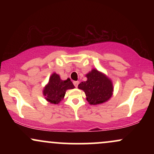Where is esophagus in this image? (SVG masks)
<instances>
[{"label":"esophagus","mask_w":154,"mask_h":154,"mask_svg":"<svg viewBox=\"0 0 154 154\" xmlns=\"http://www.w3.org/2000/svg\"><path fill=\"white\" fill-rule=\"evenodd\" d=\"M73 83H74V85H75L76 88H77V86H78L79 85V81H75Z\"/></svg>","instance_id":"34e87169"}]
</instances>
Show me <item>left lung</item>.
Listing matches in <instances>:
<instances>
[{"label": "left lung", "instance_id": "1", "mask_svg": "<svg viewBox=\"0 0 154 154\" xmlns=\"http://www.w3.org/2000/svg\"><path fill=\"white\" fill-rule=\"evenodd\" d=\"M87 80L79 83V89L85 92L86 100L91 105L105 103L111 98L114 86L111 79L106 75L93 69L86 74Z\"/></svg>", "mask_w": 154, "mask_h": 154}]
</instances>
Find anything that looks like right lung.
<instances>
[{"label": "right lung", "instance_id": "right-lung-1", "mask_svg": "<svg viewBox=\"0 0 154 154\" xmlns=\"http://www.w3.org/2000/svg\"><path fill=\"white\" fill-rule=\"evenodd\" d=\"M74 88L75 86L69 78L63 80L58 74L54 72L43 88V94L48 102L59 104L64 98L67 90Z\"/></svg>", "mask_w": 154, "mask_h": 154}]
</instances>
